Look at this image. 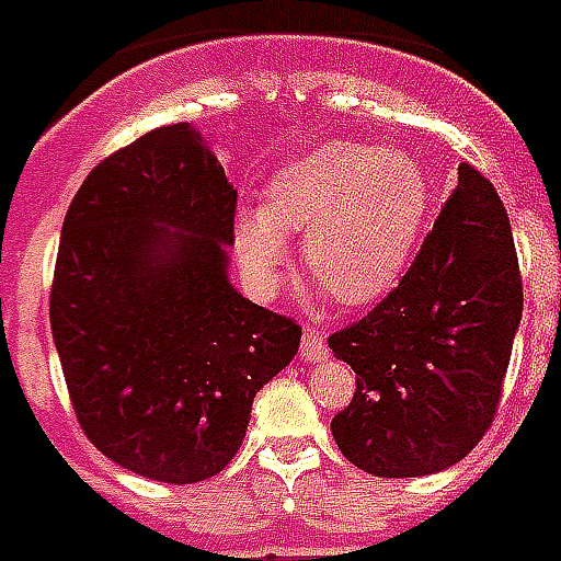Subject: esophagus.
<instances>
[{
	"instance_id": "34e87169",
	"label": "esophagus",
	"mask_w": 561,
	"mask_h": 561,
	"mask_svg": "<svg viewBox=\"0 0 561 561\" xmlns=\"http://www.w3.org/2000/svg\"><path fill=\"white\" fill-rule=\"evenodd\" d=\"M329 356V347H325V337L317 332V329H308L301 335V359L305 363H323Z\"/></svg>"
}]
</instances>
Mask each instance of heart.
Masks as SVG:
<instances>
[{
    "mask_svg": "<svg viewBox=\"0 0 561 561\" xmlns=\"http://www.w3.org/2000/svg\"><path fill=\"white\" fill-rule=\"evenodd\" d=\"M432 210L423 162L396 147L325 141L274 172L265 205L236 214V256L253 287L284 284L289 236H305V268L344 305H375L414 260Z\"/></svg>",
    "mask_w": 561,
    "mask_h": 561,
    "instance_id": "heart-1",
    "label": "heart"
}]
</instances>
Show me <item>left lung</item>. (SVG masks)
I'll list each match as a JSON object with an SVG mask.
<instances>
[{"instance_id": "left-lung-1", "label": "left lung", "mask_w": 561, "mask_h": 561, "mask_svg": "<svg viewBox=\"0 0 561 561\" xmlns=\"http://www.w3.org/2000/svg\"><path fill=\"white\" fill-rule=\"evenodd\" d=\"M519 320L507 210L462 162L399 287L329 337L356 371L353 401L332 420L337 450L375 478H423L465 459L495 416Z\"/></svg>"}]
</instances>
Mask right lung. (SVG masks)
<instances>
[{
  "instance_id": "1",
  "label": "right lung",
  "mask_w": 561,
  "mask_h": 561,
  "mask_svg": "<svg viewBox=\"0 0 561 561\" xmlns=\"http://www.w3.org/2000/svg\"><path fill=\"white\" fill-rule=\"evenodd\" d=\"M238 190L196 126L141 135L62 220L50 329L87 438L133 474L198 483L244 440L301 329L229 280Z\"/></svg>"
}]
</instances>
